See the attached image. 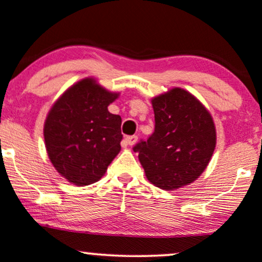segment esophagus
Segmentation results:
<instances>
[{
	"instance_id": "34e87169",
	"label": "esophagus",
	"mask_w": 262,
	"mask_h": 262,
	"mask_svg": "<svg viewBox=\"0 0 262 262\" xmlns=\"http://www.w3.org/2000/svg\"><path fill=\"white\" fill-rule=\"evenodd\" d=\"M137 140H138V137L137 136L125 137L124 140H123V144H124V145H134V144H136Z\"/></svg>"
}]
</instances>
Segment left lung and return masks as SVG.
Instances as JSON below:
<instances>
[{
	"label": "left lung",
	"instance_id": "8db88e82",
	"mask_svg": "<svg viewBox=\"0 0 262 262\" xmlns=\"http://www.w3.org/2000/svg\"><path fill=\"white\" fill-rule=\"evenodd\" d=\"M154 132L133 150L151 184L174 190L196 180L205 170L216 144L212 118L205 107L182 88L151 100Z\"/></svg>",
	"mask_w": 262,
	"mask_h": 262
}]
</instances>
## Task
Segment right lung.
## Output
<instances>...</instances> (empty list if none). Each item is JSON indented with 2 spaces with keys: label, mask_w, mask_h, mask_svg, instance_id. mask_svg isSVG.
<instances>
[{
  "label": "right lung",
  "mask_w": 262,
  "mask_h": 262,
  "mask_svg": "<svg viewBox=\"0 0 262 262\" xmlns=\"http://www.w3.org/2000/svg\"><path fill=\"white\" fill-rule=\"evenodd\" d=\"M118 98L85 78L54 103L45 123V142L52 164L78 186L98 182L120 150L122 118L108 112Z\"/></svg>",
  "instance_id": "add662e5"
}]
</instances>
